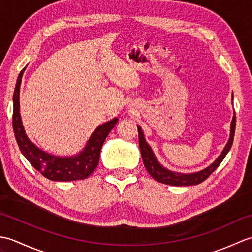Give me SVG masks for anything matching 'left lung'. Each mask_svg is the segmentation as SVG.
<instances>
[{"label":"left lung","mask_w":252,"mask_h":252,"mask_svg":"<svg viewBox=\"0 0 252 252\" xmlns=\"http://www.w3.org/2000/svg\"><path fill=\"white\" fill-rule=\"evenodd\" d=\"M235 126H236V117L234 116L231 123V134H229L228 142L225 145V147H224L220 156L216 159V161L211 163L206 169L198 171V172H195V173H189V174L173 172V171L165 169L163 165L160 164L158 160L156 159V157H155L151 146H149L147 142L145 141V137H144L141 126H137L138 143H140V151H141L144 165H145L147 172L152 175V178L158 181L159 183L173 185V186H189V185L199 184L210 176V174L219 167V165H220V163L223 161V159L225 158L227 153L229 152V149H231L233 141H234Z\"/></svg>","instance_id":"8db88e82"}]
</instances>
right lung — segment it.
<instances>
[{
    "mask_svg": "<svg viewBox=\"0 0 252 252\" xmlns=\"http://www.w3.org/2000/svg\"><path fill=\"white\" fill-rule=\"evenodd\" d=\"M24 71L25 69L19 73L13 95V129L20 152L32 164V167L46 179L63 182L87 179L97 167L101 146L110 131L114 129L118 119L115 118L96 127V130L90 136L87 145L76 156L58 157L41 151L26 135L20 118L19 92Z\"/></svg>",
    "mask_w": 252,
    "mask_h": 252,
    "instance_id": "obj_1",
    "label": "right lung"
}]
</instances>
